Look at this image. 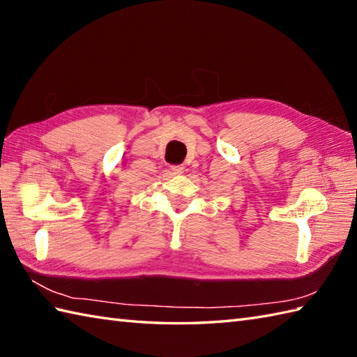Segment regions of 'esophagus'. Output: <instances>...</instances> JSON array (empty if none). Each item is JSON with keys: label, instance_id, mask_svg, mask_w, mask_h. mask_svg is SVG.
<instances>
[{"label": "esophagus", "instance_id": "esophagus-1", "mask_svg": "<svg viewBox=\"0 0 357 357\" xmlns=\"http://www.w3.org/2000/svg\"><path fill=\"white\" fill-rule=\"evenodd\" d=\"M184 172V165H172V173L173 174H181Z\"/></svg>", "mask_w": 357, "mask_h": 357}]
</instances>
